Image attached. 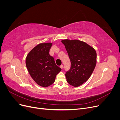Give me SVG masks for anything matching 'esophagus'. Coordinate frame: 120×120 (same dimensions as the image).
<instances>
[{
    "label": "esophagus",
    "instance_id": "obj_1",
    "mask_svg": "<svg viewBox=\"0 0 120 120\" xmlns=\"http://www.w3.org/2000/svg\"><path fill=\"white\" fill-rule=\"evenodd\" d=\"M60 68L61 69H63V68H64V66H63V65H61V66H60Z\"/></svg>",
    "mask_w": 120,
    "mask_h": 120
}]
</instances>
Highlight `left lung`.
Wrapping results in <instances>:
<instances>
[{"mask_svg": "<svg viewBox=\"0 0 120 120\" xmlns=\"http://www.w3.org/2000/svg\"><path fill=\"white\" fill-rule=\"evenodd\" d=\"M71 62V68L66 74L70 85L78 87L90 78L97 64V53L93 47L78 39H63Z\"/></svg>", "mask_w": 120, "mask_h": 120, "instance_id": "obj_1", "label": "left lung"}]
</instances>
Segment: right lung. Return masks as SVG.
<instances>
[{
    "mask_svg": "<svg viewBox=\"0 0 120 120\" xmlns=\"http://www.w3.org/2000/svg\"><path fill=\"white\" fill-rule=\"evenodd\" d=\"M52 45V42L39 43L29 52L25 60L31 77L42 87L52 85L55 81L56 75L61 70L49 53Z\"/></svg>",
    "mask_w": 120,
    "mask_h": 120,
    "instance_id": "right-lung-1",
    "label": "right lung"
}]
</instances>
